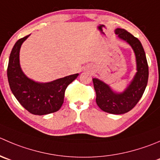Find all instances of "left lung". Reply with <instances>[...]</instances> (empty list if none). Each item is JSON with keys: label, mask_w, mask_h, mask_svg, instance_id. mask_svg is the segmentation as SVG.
Instances as JSON below:
<instances>
[{"label": "left lung", "mask_w": 160, "mask_h": 160, "mask_svg": "<svg viewBox=\"0 0 160 160\" xmlns=\"http://www.w3.org/2000/svg\"><path fill=\"white\" fill-rule=\"evenodd\" d=\"M116 35L128 42L136 56L137 72L126 90L116 93L108 84L98 79H93L96 92V103L104 112L112 114H123L131 111L142 97L148 83V66L145 51L140 41L123 29H116Z\"/></svg>", "instance_id": "8db88e82"}]
</instances>
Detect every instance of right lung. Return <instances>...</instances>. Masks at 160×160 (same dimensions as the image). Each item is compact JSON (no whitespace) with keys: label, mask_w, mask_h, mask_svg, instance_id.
<instances>
[{"label":"right lung","mask_w":160,"mask_h":160,"mask_svg":"<svg viewBox=\"0 0 160 160\" xmlns=\"http://www.w3.org/2000/svg\"><path fill=\"white\" fill-rule=\"evenodd\" d=\"M29 36L19 39L10 54L7 75L11 91L18 102L32 114L42 116L55 112L62 105L68 85L79 74L67 76L49 83H37L28 78L20 67L19 51L22 44Z\"/></svg>","instance_id":"right-lung-1"}]
</instances>
